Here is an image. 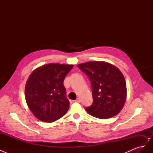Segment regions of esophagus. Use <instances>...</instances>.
<instances>
[{
    "label": "esophagus",
    "instance_id": "esophagus-1",
    "mask_svg": "<svg viewBox=\"0 0 153 153\" xmlns=\"http://www.w3.org/2000/svg\"><path fill=\"white\" fill-rule=\"evenodd\" d=\"M80 98H76V100H75V101L76 102H78V103H80Z\"/></svg>",
    "mask_w": 153,
    "mask_h": 153
}]
</instances>
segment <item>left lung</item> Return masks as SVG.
Returning <instances> with one entry per match:
<instances>
[{
    "mask_svg": "<svg viewBox=\"0 0 153 153\" xmlns=\"http://www.w3.org/2000/svg\"><path fill=\"white\" fill-rule=\"evenodd\" d=\"M89 77L93 103L85 110L91 115L101 119L118 114L126 100V80L119 69L105 61H90L78 65Z\"/></svg>",
    "mask_w": 153,
    "mask_h": 153,
    "instance_id": "left-lung-1",
    "label": "left lung"
}]
</instances>
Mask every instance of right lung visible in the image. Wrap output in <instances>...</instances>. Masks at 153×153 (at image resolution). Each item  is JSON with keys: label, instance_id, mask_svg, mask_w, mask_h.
Segmentation results:
<instances>
[{"label": "right lung", "instance_id": "obj_1", "mask_svg": "<svg viewBox=\"0 0 153 153\" xmlns=\"http://www.w3.org/2000/svg\"><path fill=\"white\" fill-rule=\"evenodd\" d=\"M72 64L50 63L31 73L25 87L27 106L34 116L43 122L52 123L66 114L69 102L63 82Z\"/></svg>", "mask_w": 153, "mask_h": 153}]
</instances>
